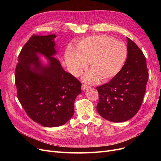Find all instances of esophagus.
Here are the masks:
<instances>
[{
	"instance_id": "esophagus-1",
	"label": "esophagus",
	"mask_w": 161,
	"mask_h": 161,
	"mask_svg": "<svg viewBox=\"0 0 161 161\" xmlns=\"http://www.w3.org/2000/svg\"><path fill=\"white\" fill-rule=\"evenodd\" d=\"M89 87H90V86H88V85H87V84H86V83H83L82 86H81V89H82V90L87 89H88V88H89Z\"/></svg>"
}]
</instances>
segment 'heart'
Wrapping results in <instances>:
<instances>
[{"mask_svg": "<svg viewBox=\"0 0 161 161\" xmlns=\"http://www.w3.org/2000/svg\"><path fill=\"white\" fill-rule=\"evenodd\" d=\"M127 57V48L122 42L106 35H94L81 40L77 50L68 47L65 60L72 74L79 75L91 61L92 70L84 79L95 83L100 78L104 81L112 79L120 71Z\"/></svg>", "mask_w": 161, "mask_h": 161, "instance_id": "1", "label": "heart"}]
</instances>
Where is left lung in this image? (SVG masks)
Returning <instances> with one entry per match:
<instances>
[{"mask_svg":"<svg viewBox=\"0 0 161 161\" xmlns=\"http://www.w3.org/2000/svg\"><path fill=\"white\" fill-rule=\"evenodd\" d=\"M128 54L121 70L108 83L97 87V110L104 119L123 122L140 109L149 78L146 59L138 46L127 38Z\"/></svg>","mask_w":161,"mask_h":161,"instance_id":"left-lung-1","label":"left lung"}]
</instances>
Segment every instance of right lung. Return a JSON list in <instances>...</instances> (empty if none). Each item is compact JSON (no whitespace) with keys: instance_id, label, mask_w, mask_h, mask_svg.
I'll return each mask as SVG.
<instances>
[{"instance_id":"right-lung-1","label":"right lung","mask_w":161,"mask_h":161,"mask_svg":"<svg viewBox=\"0 0 161 161\" xmlns=\"http://www.w3.org/2000/svg\"><path fill=\"white\" fill-rule=\"evenodd\" d=\"M55 36L33 35L21 50L15 72L17 96L23 108L32 121L47 127L61 126L70 119L74 100L81 92V82L52 57L57 52ZM38 53L48 58V66L40 64Z\"/></svg>"}]
</instances>
